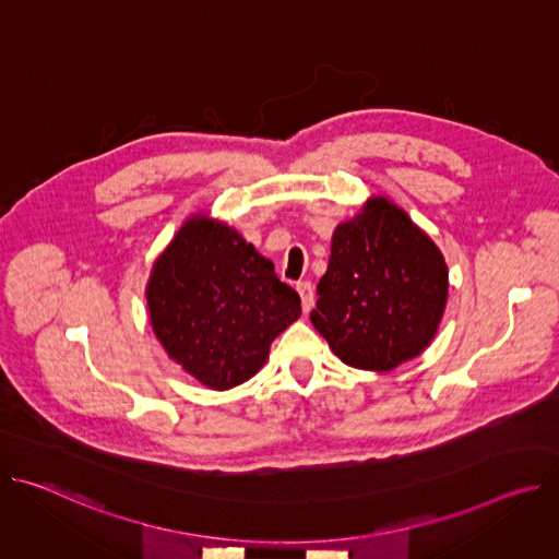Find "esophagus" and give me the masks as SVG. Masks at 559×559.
<instances>
[{"label":"esophagus","mask_w":559,"mask_h":559,"mask_svg":"<svg viewBox=\"0 0 559 559\" xmlns=\"http://www.w3.org/2000/svg\"><path fill=\"white\" fill-rule=\"evenodd\" d=\"M296 292L300 296V302H302V311H309L313 307V287L309 281H300L296 283Z\"/></svg>","instance_id":"34e87169"}]
</instances>
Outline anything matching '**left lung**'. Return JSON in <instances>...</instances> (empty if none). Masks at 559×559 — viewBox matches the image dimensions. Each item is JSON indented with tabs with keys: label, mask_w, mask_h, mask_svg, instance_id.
<instances>
[{
	"label": "left lung",
	"mask_w": 559,
	"mask_h": 559,
	"mask_svg": "<svg viewBox=\"0 0 559 559\" xmlns=\"http://www.w3.org/2000/svg\"><path fill=\"white\" fill-rule=\"evenodd\" d=\"M313 330L349 367L389 371L433 341L449 298V267L433 238L382 194L332 234Z\"/></svg>",
	"instance_id": "obj_1"
}]
</instances>
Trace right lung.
<instances>
[{"label": "right lung", "mask_w": 559, "mask_h": 559, "mask_svg": "<svg viewBox=\"0 0 559 559\" xmlns=\"http://www.w3.org/2000/svg\"><path fill=\"white\" fill-rule=\"evenodd\" d=\"M145 300L166 354L214 391L259 373L274 338L300 316V296L274 263L207 212L188 216L156 257Z\"/></svg>", "instance_id": "add662e5"}]
</instances>
